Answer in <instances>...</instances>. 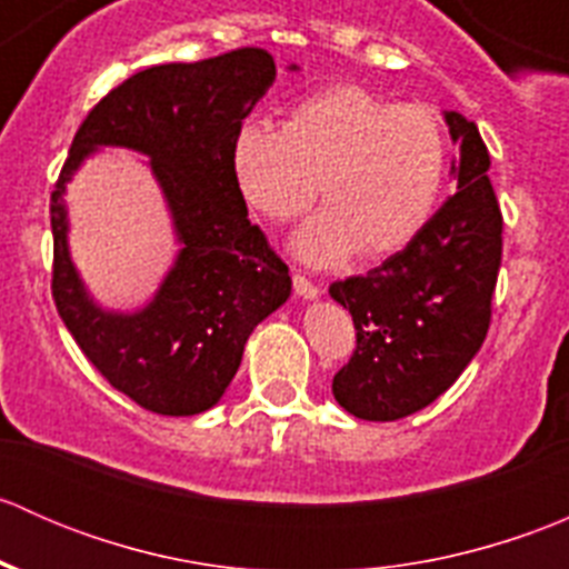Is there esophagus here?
<instances>
[{"label": "esophagus", "instance_id": "34e87169", "mask_svg": "<svg viewBox=\"0 0 569 569\" xmlns=\"http://www.w3.org/2000/svg\"><path fill=\"white\" fill-rule=\"evenodd\" d=\"M295 291L302 297V300H317L319 297V286L300 272L295 274Z\"/></svg>", "mask_w": 569, "mask_h": 569}]
</instances>
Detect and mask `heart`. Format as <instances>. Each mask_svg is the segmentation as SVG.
<instances>
[{
  "mask_svg": "<svg viewBox=\"0 0 569 569\" xmlns=\"http://www.w3.org/2000/svg\"><path fill=\"white\" fill-rule=\"evenodd\" d=\"M242 198L269 220L327 209L295 239L308 263H338L405 248L432 217L446 178V134L423 104H396L360 84L297 101L283 120H248L231 146Z\"/></svg>",
  "mask_w": 569,
  "mask_h": 569,
  "instance_id": "1",
  "label": "heart"
}]
</instances>
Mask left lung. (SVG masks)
<instances>
[{
    "instance_id": "1",
    "label": "left lung",
    "mask_w": 569,
    "mask_h": 569,
    "mask_svg": "<svg viewBox=\"0 0 569 569\" xmlns=\"http://www.w3.org/2000/svg\"><path fill=\"white\" fill-rule=\"evenodd\" d=\"M457 142V192L427 226L330 297L355 321V352L332 377L338 405L363 421H396L449 391L485 343L501 267L503 217L476 123L446 112Z\"/></svg>"
}]
</instances>
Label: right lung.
I'll return each mask as SVG.
<instances>
[{
  "mask_svg": "<svg viewBox=\"0 0 569 569\" xmlns=\"http://www.w3.org/2000/svg\"><path fill=\"white\" fill-rule=\"evenodd\" d=\"M272 82V54L256 46L137 71L90 109L51 192L57 313L109 386L159 416L214 407L252 327L291 295L289 267L248 220L231 168L233 137ZM101 144L147 153L182 242L158 297L137 315L96 307L67 252L61 192Z\"/></svg>",
  "mask_w": 569,
  "mask_h": 569,
  "instance_id": "right-lung-1",
  "label": "right lung"
}]
</instances>
